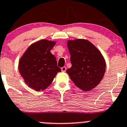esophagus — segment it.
I'll return each instance as SVG.
<instances>
[{"mask_svg": "<svg viewBox=\"0 0 127 127\" xmlns=\"http://www.w3.org/2000/svg\"><path fill=\"white\" fill-rule=\"evenodd\" d=\"M61 71H62V72H66V67H64H64H61Z\"/></svg>", "mask_w": 127, "mask_h": 127, "instance_id": "esophagus-1", "label": "esophagus"}]
</instances>
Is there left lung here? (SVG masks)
<instances>
[{
    "label": "left lung",
    "mask_w": 127,
    "mask_h": 127,
    "mask_svg": "<svg viewBox=\"0 0 127 127\" xmlns=\"http://www.w3.org/2000/svg\"><path fill=\"white\" fill-rule=\"evenodd\" d=\"M67 48L72 66L66 72L82 90L90 91L101 81L106 71V61L100 51L86 39L69 40Z\"/></svg>",
    "instance_id": "left-lung-1"
}]
</instances>
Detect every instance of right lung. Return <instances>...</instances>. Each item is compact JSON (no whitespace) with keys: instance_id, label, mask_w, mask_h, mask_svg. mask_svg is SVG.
<instances>
[{"instance_id":"1","label":"right lung","mask_w":127,"mask_h":127,"mask_svg":"<svg viewBox=\"0 0 127 127\" xmlns=\"http://www.w3.org/2000/svg\"><path fill=\"white\" fill-rule=\"evenodd\" d=\"M56 42L43 39L32 43L20 58L18 69L26 84L37 92L44 90L61 70L50 50Z\"/></svg>"}]
</instances>
